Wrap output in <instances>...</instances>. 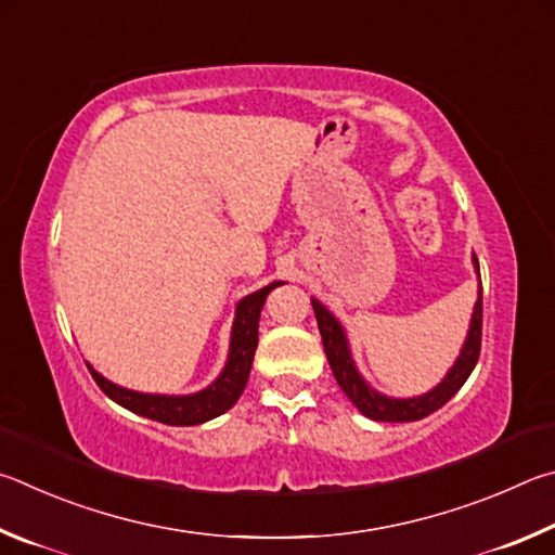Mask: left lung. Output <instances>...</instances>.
Listing matches in <instances>:
<instances>
[{
	"mask_svg": "<svg viewBox=\"0 0 555 555\" xmlns=\"http://www.w3.org/2000/svg\"><path fill=\"white\" fill-rule=\"evenodd\" d=\"M473 266H475V272H478V278H480V266H478V258H475V256H473ZM312 307H314L319 334H322L324 351H326V358H328V365H332V373L336 377V383L346 392L348 400L356 404V410L365 414L367 420H375V422H416V420H424V416H429L431 412L441 410V406L449 402L455 392L461 390L463 383L468 380V375L473 373V367L480 358L482 285L478 287V302H475V307H473L468 336H465L461 356L455 358L453 367L449 373H446L443 380L436 385L431 392L420 395V397H406V400H400V397H387V395H380L377 390H373V387L363 380V375L358 373V367L353 363V356H351V346H348V338H346L341 322H338V319L314 297H312Z\"/></svg>",
	"mask_w": 555,
	"mask_h": 555,
	"instance_id": "obj_1",
	"label": "left lung"
}]
</instances>
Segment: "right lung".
<instances>
[{
  "instance_id": "right-lung-1",
  "label": "right lung",
  "mask_w": 555,
  "mask_h": 555,
  "mask_svg": "<svg viewBox=\"0 0 555 555\" xmlns=\"http://www.w3.org/2000/svg\"><path fill=\"white\" fill-rule=\"evenodd\" d=\"M283 283H270L268 287L258 289L243 297L236 305V319H233L231 328V346L229 358L223 365L221 375L209 387L194 392V395H145L135 390H126V387L114 385L100 375L94 367L87 363L94 383L100 385V390L121 404L124 410L133 414H141L145 420L170 424V426H194L214 420V416L223 414L238 402L243 387L248 383L253 356L258 348V322H260V309L266 305V297Z\"/></svg>"
}]
</instances>
